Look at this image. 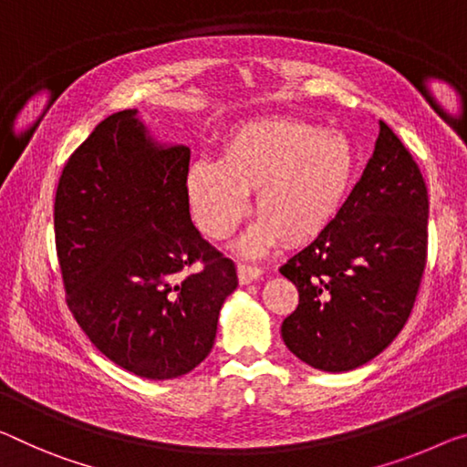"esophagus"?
I'll return each mask as SVG.
<instances>
[{"instance_id": "esophagus-1", "label": "esophagus", "mask_w": 467, "mask_h": 467, "mask_svg": "<svg viewBox=\"0 0 467 467\" xmlns=\"http://www.w3.org/2000/svg\"><path fill=\"white\" fill-rule=\"evenodd\" d=\"M263 275V269L256 267V265H246V263H240L238 265V279L240 284H250L254 282V279H258Z\"/></svg>"}]
</instances>
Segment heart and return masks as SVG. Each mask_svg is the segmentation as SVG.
I'll list each match as a JSON object with an SVG mask.
<instances>
[{
	"instance_id": "obj_1",
	"label": "heart",
	"mask_w": 467,
	"mask_h": 467,
	"mask_svg": "<svg viewBox=\"0 0 467 467\" xmlns=\"http://www.w3.org/2000/svg\"><path fill=\"white\" fill-rule=\"evenodd\" d=\"M355 177V148L342 131L294 117H263L235 127L219 162H193L185 190L198 227L223 240L248 211L254 192L258 223L242 242L248 254L277 238L303 246L336 219Z\"/></svg>"
}]
</instances>
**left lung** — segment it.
<instances>
[{
  "label": "left lung",
  "mask_w": 467,
  "mask_h": 467,
  "mask_svg": "<svg viewBox=\"0 0 467 467\" xmlns=\"http://www.w3.org/2000/svg\"><path fill=\"white\" fill-rule=\"evenodd\" d=\"M426 258V182L379 120L374 154L336 219L279 269L298 290L285 347L332 374L371 361L407 324Z\"/></svg>",
  "instance_id": "obj_1"
}]
</instances>
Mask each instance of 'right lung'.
<instances>
[{
    "label": "right lung",
    "mask_w": 467,
    "mask_h": 467,
    "mask_svg": "<svg viewBox=\"0 0 467 467\" xmlns=\"http://www.w3.org/2000/svg\"><path fill=\"white\" fill-rule=\"evenodd\" d=\"M188 171V146H159L138 110H123L70 154L56 190L70 313L99 353L148 379L204 361L238 288L232 258L192 223Z\"/></svg>",
    "instance_id": "add662e5"
}]
</instances>
